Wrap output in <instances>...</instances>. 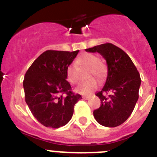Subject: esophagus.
<instances>
[{
    "label": "esophagus",
    "mask_w": 157,
    "mask_h": 157,
    "mask_svg": "<svg viewBox=\"0 0 157 157\" xmlns=\"http://www.w3.org/2000/svg\"><path fill=\"white\" fill-rule=\"evenodd\" d=\"M82 98H83V99L88 100V99H89V98H90V96H83Z\"/></svg>",
    "instance_id": "esophagus-1"
}]
</instances>
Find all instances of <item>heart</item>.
<instances>
[{
  "instance_id": "b5f03b06",
  "label": "heart",
  "mask_w": 157,
  "mask_h": 157,
  "mask_svg": "<svg viewBox=\"0 0 157 157\" xmlns=\"http://www.w3.org/2000/svg\"><path fill=\"white\" fill-rule=\"evenodd\" d=\"M76 64L80 67L89 68L88 77L95 76L98 79L101 80L104 77L106 71L105 65L100 62L98 56L92 53H86L80 56L76 60ZM67 80L71 84L75 85L79 81V76L78 69L74 65H68L66 68ZM98 87V82L93 78H91L87 81L82 82L76 88V92L82 95H90Z\"/></svg>"
}]
</instances>
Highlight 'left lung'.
<instances>
[{"instance_id":"1","label":"left lung","mask_w":157,"mask_h":157,"mask_svg":"<svg viewBox=\"0 0 157 157\" xmlns=\"http://www.w3.org/2000/svg\"><path fill=\"white\" fill-rule=\"evenodd\" d=\"M86 51L99 53L106 60L108 67L105 86L95 94L101 100V105L94 110V117L103 126H119L129 117L139 98L141 84L140 73L129 55L111 43ZM109 92L110 94L105 97V93Z\"/></svg>"}]
</instances>
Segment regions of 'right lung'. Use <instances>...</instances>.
Segmentation results:
<instances>
[{"label": "right lung", "mask_w": 157, "mask_h": 157, "mask_svg": "<svg viewBox=\"0 0 157 157\" xmlns=\"http://www.w3.org/2000/svg\"><path fill=\"white\" fill-rule=\"evenodd\" d=\"M79 51L48 50L33 62L23 82L25 102L31 113L46 127L59 128L71 119L76 102L82 98L71 92L66 68Z\"/></svg>", "instance_id": "obj_1"}]
</instances>
